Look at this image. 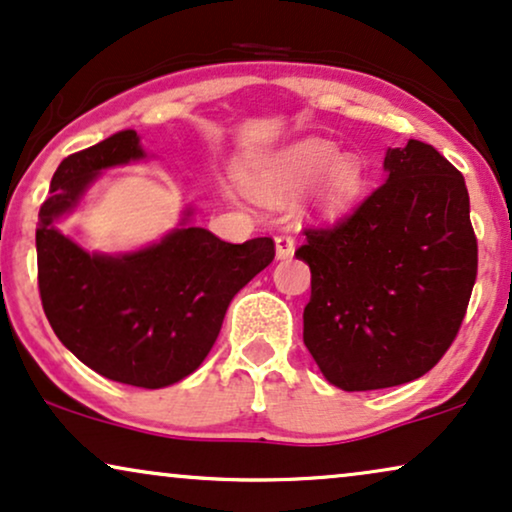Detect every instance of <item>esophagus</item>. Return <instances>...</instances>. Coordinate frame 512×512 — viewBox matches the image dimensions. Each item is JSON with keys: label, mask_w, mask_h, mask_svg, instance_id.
I'll return each mask as SVG.
<instances>
[{"label": "esophagus", "mask_w": 512, "mask_h": 512, "mask_svg": "<svg viewBox=\"0 0 512 512\" xmlns=\"http://www.w3.org/2000/svg\"><path fill=\"white\" fill-rule=\"evenodd\" d=\"M275 256H277V261H287V258L294 256V237L277 235L275 237Z\"/></svg>", "instance_id": "1"}]
</instances>
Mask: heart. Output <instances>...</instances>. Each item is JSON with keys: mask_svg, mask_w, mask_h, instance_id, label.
I'll return each mask as SVG.
<instances>
[{"mask_svg": "<svg viewBox=\"0 0 512 512\" xmlns=\"http://www.w3.org/2000/svg\"><path fill=\"white\" fill-rule=\"evenodd\" d=\"M317 181L313 207L324 218H341L360 202L367 169L355 155H341L336 143L305 138L263 157L244 174V185L261 199H289Z\"/></svg>", "mask_w": 512, "mask_h": 512, "instance_id": "obj_1", "label": "heart"}]
</instances>
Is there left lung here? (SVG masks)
<instances>
[{
  "instance_id": "8db88e82",
  "label": "left lung",
  "mask_w": 512,
  "mask_h": 512,
  "mask_svg": "<svg viewBox=\"0 0 512 512\" xmlns=\"http://www.w3.org/2000/svg\"><path fill=\"white\" fill-rule=\"evenodd\" d=\"M386 183L334 228L305 230L303 343L331 386L393 388L440 362L477 275L461 171L433 145L388 148Z\"/></svg>"
}]
</instances>
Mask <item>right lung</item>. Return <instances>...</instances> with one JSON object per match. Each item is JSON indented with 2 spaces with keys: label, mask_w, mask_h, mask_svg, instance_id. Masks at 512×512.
<instances>
[{
  "label": "right lung",
  "mask_w": 512,
  "mask_h": 512,
  "mask_svg": "<svg viewBox=\"0 0 512 512\" xmlns=\"http://www.w3.org/2000/svg\"><path fill=\"white\" fill-rule=\"evenodd\" d=\"M134 129L65 157L39 209L37 277L46 320L61 343L110 381L167 388L190 376L221 331L232 296L275 258L270 237L244 244L190 225L124 254L86 251L56 228L101 171L145 159Z\"/></svg>",
  "instance_id": "right-lung-1"
}]
</instances>
